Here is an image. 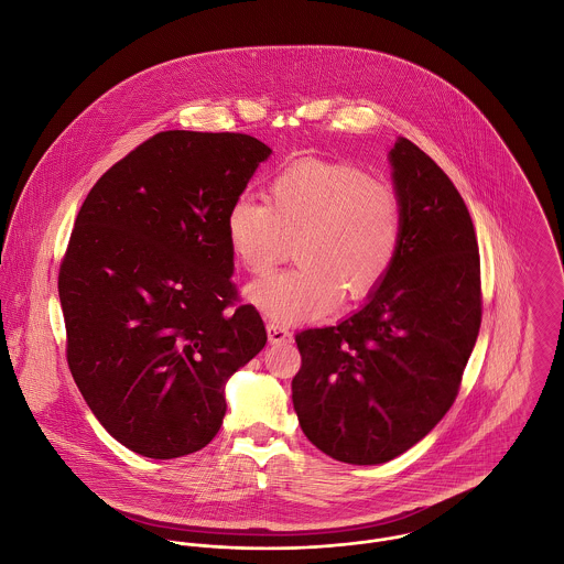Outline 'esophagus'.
Returning a JSON list of instances; mask_svg holds the SVG:
<instances>
[{"mask_svg": "<svg viewBox=\"0 0 564 564\" xmlns=\"http://www.w3.org/2000/svg\"><path fill=\"white\" fill-rule=\"evenodd\" d=\"M267 335H269L271 344H284V341L293 339V333L289 330V326H284L280 322H269L267 324Z\"/></svg>", "mask_w": 564, "mask_h": 564, "instance_id": "obj_1", "label": "esophagus"}]
</instances>
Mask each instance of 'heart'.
I'll return each mask as SVG.
<instances>
[{
  "mask_svg": "<svg viewBox=\"0 0 564 564\" xmlns=\"http://www.w3.org/2000/svg\"><path fill=\"white\" fill-rule=\"evenodd\" d=\"M398 192L366 171L306 160L280 171L267 203L247 194L225 216L229 249L253 275L273 271L295 242L300 267L249 286L269 317L293 322L324 315L346 300H364L389 275L402 242Z\"/></svg>",
  "mask_w": 564,
  "mask_h": 564,
  "instance_id": "b5f03b06",
  "label": "heart"
}]
</instances>
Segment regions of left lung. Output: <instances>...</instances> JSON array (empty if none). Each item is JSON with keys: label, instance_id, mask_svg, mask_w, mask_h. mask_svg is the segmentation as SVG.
Here are the masks:
<instances>
[{"label": "left lung", "instance_id": "8db88e82", "mask_svg": "<svg viewBox=\"0 0 564 564\" xmlns=\"http://www.w3.org/2000/svg\"><path fill=\"white\" fill-rule=\"evenodd\" d=\"M389 160L404 218L389 275L346 322L295 335L302 431L359 466L402 455L444 417L481 326L479 247L462 194L406 138Z\"/></svg>", "mask_w": 564, "mask_h": 564}]
</instances>
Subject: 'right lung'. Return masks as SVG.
Listing matches in <instances>:
<instances>
[{
    "instance_id": "right-lung-1",
    "label": "right lung",
    "mask_w": 564,
    "mask_h": 564,
    "mask_svg": "<svg viewBox=\"0 0 564 564\" xmlns=\"http://www.w3.org/2000/svg\"><path fill=\"white\" fill-rule=\"evenodd\" d=\"M271 149L245 133L162 131L89 189L58 269L65 355L83 398L127 448L200 451L225 382L267 344L240 304L225 216Z\"/></svg>"
}]
</instances>
